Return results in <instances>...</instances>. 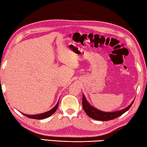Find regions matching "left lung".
I'll list each match as a JSON object with an SVG mask.
<instances>
[{"label":"left lung","instance_id":"left-lung-1","mask_svg":"<svg viewBox=\"0 0 147 147\" xmlns=\"http://www.w3.org/2000/svg\"><path fill=\"white\" fill-rule=\"evenodd\" d=\"M133 102L134 101L132 102V103L130 105H128L127 107H126L124 109L117 110V111L115 112H107L101 111V110H99L96 109V108H94V107H92L86 100L84 95L83 94V102H82V105H83V108L84 112H86V114L90 117L98 121H109L121 116L125 112L128 111L130 109V108L132 107Z\"/></svg>","mask_w":147,"mask_h":147}]
</instances>
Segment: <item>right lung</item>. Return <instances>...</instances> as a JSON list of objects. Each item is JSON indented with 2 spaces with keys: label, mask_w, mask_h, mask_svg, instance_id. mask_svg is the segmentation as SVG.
Returning <instances> with one entry per match:
<instances>
[{
  "label": "right lung",
  "mask_w": 147,
  "mask_h": 147,
  "mask_svg": "<svg viewBox=\"0 0 147 147\" xmlns=\"http://www.w3.org/2000/svg\"><path fill=\"white\" fill-rule=\"evenodd\" d=\"M58 105H59V101L57 102V103L54 107L52 109H51L49 111L45 112V113H42V114H36V115H28V114H22L23 115H26V116L29 117V118H32V119H43L45 118H47L48 117H50V115H52L55 112V111L58 108Z\"/></svg>",
  "instance_id": "add662e5"
}]
</instances>
